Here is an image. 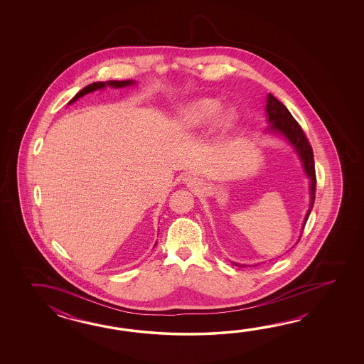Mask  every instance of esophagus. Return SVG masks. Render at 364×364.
<instances>
[{
  "instance_id": "obj_1",
  "label": "esophagus",
  "mask_w": 364,
  "mask_h": 364,
  "mask_svg": "<svg viewBox=\"0 0 364 364\" xmlns=\"http://www.w3.org/2000/svg\"><path fill=\"white\" fill-rule=\"evenodd\" d=\"M185 182L186 185L190 186V187H193V186H198V181H196V178H193V177H191V176L186 177Z\"/></svg>"
}]
</instances>
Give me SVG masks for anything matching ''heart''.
I'll use <instances>...</instances> for the list:
<instances>
[{
	"label": "heart",
	"mask_w": 364,
	"mask_h": 364,
	"mask_svg": "<svg viewBox=\"0 0 364 364\" xmlns=\"http://www.w3.org/2000/svg\"><path fill=\"white\" fill-rule=\"evenodd\" d=\"M220 108H221V104L215 99L203 97V99L191 101L179 110L178 122L185 129H190V130L199 129L208 124L209 121H212ZM235 121H237V113L232 109H226L215 118L212 124V130L216 132L217 135H224L232 130Z\"/></svg>",
	"instance_id": "b5f03b06"
}]
</instances>
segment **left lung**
I'll list each match as a JSON object with an SVG mask.
<instances>
[{
  "instance_id": "obj_1",
  "label": "left lung",
  "mask_w": 364,
  "mask_h": 364,
  "mask_svg": "<svg viewBox=\"0 0 364 364\" xmlns=\"http://www.w3.org/2000/svg\"><path fill=\"white\" fill-rule=\"evenodd\" d=\"M267 118L269 126L267 127L268 134H279L285 138L287 143L294 148L295 154L302 163L304 174L309 179V207L306 217L303 220L302 230L309 220V213L315 203V190H316V173H315V161L314 152L309 146V140L306 138L302 127L295 121L294 117L287 110V107L279 102L273 95L268 93L267 105H265ZM301 240V238H299ZM238 267H246L245 264L232 263Z\"/></svg>"
}]
</instances>
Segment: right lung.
Masks as SVG:
<instances>
[{"mask_svg": "<svg viewBox=\"0 0 364 364\" xmlns=\"http://www.w3.org/2000/svg\"><path fill=\"white\" fill-rule=\"evenodd\" d=\"M136 83L135 80H108V82H93L91 85H85L83 90H80L79 92L69 101L70 104H73V102H75L77 99H80V97H83L87 93L95 92V91H97V90H104L105 87H112V88H124V87H130V85H134Z\"/></svg>", "mask_w": 364, "mask_h": 364, "instance_id": "1", "label": "right lung"}]
</instances>
